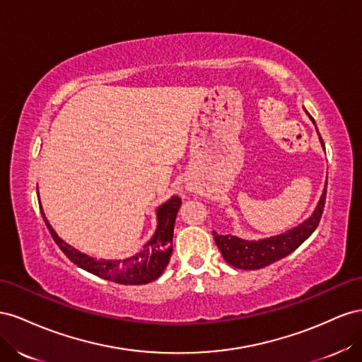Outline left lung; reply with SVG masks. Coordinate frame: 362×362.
I'll use <instances>...</instances> for the list:
<instances>
[{
  "instance_id": "1",
  "label": "left lung",
  "mask_w": 362,
  "mask_h": 362,
  "mask_svg": "<svg viewBox=\"0 0 362 362\" xmlns=\"http://www.w3.org/2000/svg\"><path fill=\"white\" fill-rule=\"evenodd\" d=\"M320 141L323 144L322 136H320ZM325 202L326 189L323 191L322 199H320L317 208L314 214L309 216V220L284 235L273 236V238L261 241H245L236 238V236L216 235L215 232H212L215 244L220 249L226 262L235 268H240V270H257V268H264L293 253L298 245H302L313 235L320 223V218H322Z\"/></svg>"
}]
</instances>
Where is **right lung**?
Segmentation results:
<instances>
[{
    "label": "right lung",
    "mask_w": 362,
    "mask_h": 362,
    "mask_svg": "<svg viewBox=\"0 0 362 362\" xmlns=\"http://www.w3.org/2000/svg\"><path fill=\"white\" fill-rule=\"evenodd\" d=\"M182 200L179 197H171L167 203L159 206L158 209V229L153 238L144 245V249L132 257L122 261H107V259H94L85 253L76 250L74 247L66 244L59 238L53 227L49 226L44 212L42 218L53 236L54 243L59 249L66 255L71 262L83 270L95 274L98 277L107 279V281L117 282L121 285H144L156 281L163 273L165 267L168 265L173 253V232L175 216H177Z\"/></svg>",
    "instance_id": "obj_1"
}]
</instances>
